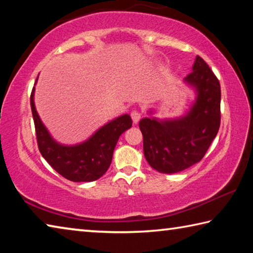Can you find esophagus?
<instances>
[{"instance_id": "34e87169", "label": "esophagus", "mask_w": 253, "mask_h": 253, "mask_svg": "<svg viewBox=\"0 0 253 253\" xmlns=\"http://www.w3.org/2000/svg\"><path fill=\"white\" fill-rule=\"evenodd\" d=\"M130 116H131V119H132V122H134V124H137L139 122L140 117H142V114H140L139 111H137V110H132Z\"/></svg>"}]
</instances>
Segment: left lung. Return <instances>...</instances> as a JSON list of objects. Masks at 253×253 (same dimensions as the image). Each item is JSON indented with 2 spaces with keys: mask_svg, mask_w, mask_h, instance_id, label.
Masks as SVG:
<instances>
[{
  "mask_svg": "<svg viewBox=\"0 0 253 253\" xmlns=\"http://www.w3.org/2000/svg\"><path fill=\"white\" fill-rule=\"evenodd\" d=\"M185 81L198 93L186 116L162 122L146 117L139 122L145 158L160 173H177L200 162L220 128V83L200 55Z\"/></svg>",
  "mask_w": 253,
  "mask_h": 253,
  "instance_id": "8db88e82",
  "label": "left lung"
}]
</instances>
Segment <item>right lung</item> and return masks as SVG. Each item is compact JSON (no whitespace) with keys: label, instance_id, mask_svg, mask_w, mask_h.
Masks as SVG:
<instances>
[{"label":"right lung","instance_id":"obj_1","mask_svg":"<svg viewBox=\"0 0 253 253\" xmlns=\"http://www.w3.org/2000/svg\"><path fill=\"white\" fill-rule=\"evenodd\" d=\"M33 96L34 87L30 97V104L38 147L51 168L72 182H92L101 177L110 166L119 136L132 125L129 115H123L106 124L84 143L75 146H65L55 142L42 124L34 107Z\"/></svg>","mask_w":253,"mask_h":253}]
</instances>
